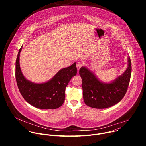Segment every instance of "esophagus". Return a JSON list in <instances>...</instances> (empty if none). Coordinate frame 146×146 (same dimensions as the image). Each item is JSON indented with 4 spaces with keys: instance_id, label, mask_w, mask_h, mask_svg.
Instances as JSON below:
<instances>
[{
    "instance_id": "1",
    "label": "esophagus",
    "mask_w": 146,
    "mask_h": 146,
    "mask_svg": "<svg viewBox=\"0 0 146 146\" xmlns=\"http://www.w3.org/2000/svg\"><path fill=\"white\" fill-rule=\"evenodd\" d=\"M82 65H83L82 62H77V65H76V66H77V69L78 70L80 69V68L82 66Z\"/></svg>"
}]
</instances>
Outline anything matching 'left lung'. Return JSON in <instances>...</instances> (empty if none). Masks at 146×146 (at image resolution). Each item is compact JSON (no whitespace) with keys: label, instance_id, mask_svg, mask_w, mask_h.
<instances>
[{"label":"left lung","instance_id":"left-lung-1","mask_svg":"<svg viewBox=\"0 0 146 146\" xmlns=\"http://www.w3.org/2000/svg\"><path fill=\"white\" fill-rule=\"evenodd\" d=\"M128 60L127 70L109 83L100 81L86 67L80 68L79 74L82 81L83 99L87 106L95 109H105L121 100L127 91L132 72L129 56Z\"/></svg>","mask_w":146,"mask_h":146}]
</instances>
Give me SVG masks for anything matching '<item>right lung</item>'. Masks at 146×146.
Instances as JSON below:
<instances>
[{"label":"right lung","mask_w":146,"mask_h":146,"mask_svg":"<svg viewBox=\"0 0 146 146\" xmlns=\"http://www.w3.org/2000/svg\"><path fill=\"white\" fill-rule=\"evenodd\" d=\"M19 49L15 62V78L21 94L32 106L40 109H55L60 107L65 98V89L71 78L76 75V63L63 68L49 81L34 83L25 78L19 65Z\"/></svg>","instance_id":"obj_1"}]
</instances>
